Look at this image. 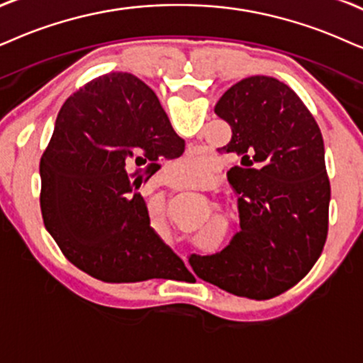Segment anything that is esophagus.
Returning <instances> with one entry per match:
<instances>
[{"mask_svg": "<svg viewBox=\"0 0 363 363\" xmlns=\"http://www.w3.org/2000/svg\"><path fill=\"white\" fill-rule=\"evenodd\" d=\"M166 184L167 186H174V187H179V182L174 179L172 176H166Z\"/></svg>", "mask_w": 363, "mask_h": 363, "instance_id": "34e87169", "label": "esophagus"}]
</instances>
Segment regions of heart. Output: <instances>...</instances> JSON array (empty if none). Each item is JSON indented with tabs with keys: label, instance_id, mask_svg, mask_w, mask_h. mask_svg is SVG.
<instances>
[{
	"label": "heart",
	"instance_id": "b5f03b06",
	"mask_svg": "<svg viewBox=\"0 0 363 363\" xmlns=\"http://www.w3.org/2000/svg\"><path fill=\"white\" fill-rule=\"evenodd\" d=\"M177 167L181 169L182 182L189 186H197L204 182L206 176H208V162L197 154H191L187 157L177 160Z\"/></svg>",
	"mask_w": 363,
	"mask_h": 363
}]
</instances>
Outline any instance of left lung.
Here are the masks:
<instances>
[{
	"mask_svg": "<svg viewBox=\"0 0 363 363\" xmlns=\"http://www.w3.org/2000/svg\"><path fill=\"white\" fill-rule=\"evenodd\" d=\"M214 112L233 130L221 152L240 160L228 179L240 194L241 231L221 253L192 255L189 263L224 291L268 300L305 278L327 241L322 132L295 91L273 77L238 82Z\"/></svg>",
	"mask_w": 363,
	"mask_h": 363,
	"instance_id": "left-lung-1",
	"label": "left lung"
}]
</instances>
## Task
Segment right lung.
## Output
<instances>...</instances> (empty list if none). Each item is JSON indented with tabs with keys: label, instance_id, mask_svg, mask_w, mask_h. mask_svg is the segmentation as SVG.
I'll list each match as a JSON object with an SVG mask.
<instances>
[{
	"label": "right lung",
	"instance_id": "add662e5",
	"mask_svg": "<svg viewBox=\"0 0 363 363\" xmlns=\"http://www.w3.org/2000/svg\"><path fill=\"white\" fill-rule=\"evenodd\" d=\"M182 144L154 91L130 73L102 75L67 99L40 160V206L72 264L107 283L189 273L137 192L160 155L172 159Z\"/></svg>",
	"mask_w": 363,
	"mask_h": 363
}]
</instances>
